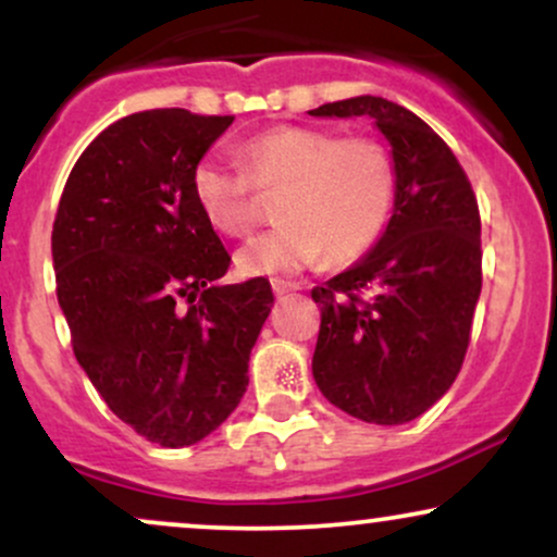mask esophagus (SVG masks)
I'll return each instance as SVG.
<instances>
[{"label": "esophagus", "instance_id": "34e87169", "mask_svg": "<svg viewBox=\"0 0 557 557\" xmlns=\"http://www.w3.org/2000/svg\"><path fill=\"white\" fill-rule=\"evenodd\" d=\"M298 283H287V280H272V293L274 296H285V293L298 290Z\"/></svg>", "mask_w": 557, "mask_h": 557}]
</instances>
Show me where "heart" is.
<instances>
[{"instance_id": "1", "label": "heart", "mask_w": 557, "mask_h": 557, "mask_svg": "<svg viewBox=\"0 0 557 557\" xmlns=\"http://www.w3.org/2000/svg\"><path fill=\"white\" fill-rule=\"evenodd\" d=\"M240 166L201 157L190 196L216 233L243 238L261 220L259 196H277L283 222L238 253L243 274H290L317 261H359L385 233L395 203V168L369 136L330 127L274 125L238 146Z\"/></svg>"}]
</instances>
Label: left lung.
Masks as SVG:
<instances>
[{"label":"left lung","mask_w":557,"mask_h":557,"mask_svg":"<svg viewBox=\"0 0 557 557\" xmlns=\"http://www.w3.org/2000/svg\"><path fill=\"white\" fill-rule=\"evenodd\" d=\"M369 114L393 146L395 209L369 257L317 285L322 311L311 372L332 406L369 424H403L461 372L482 293V220L450 146L382 96L311 110Z\"/></svg>","instance_id":"1"}]
</instances>
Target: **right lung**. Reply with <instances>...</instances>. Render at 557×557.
I'll return each instance as SVG.
<instances>
[{
    "mask_svg": "<svg viewBox=\"0 0 557 557\" xmlns=\"http://www.w3.org/2000/svg\"><path fill=\"white\" fill-rule=\"evenodd\" d=\"M233 117L127 114L70 172L52 230L73 354L117 419L162 447L235 411L270 317V280L222 285L230 253L198 212L190 170Z\"/></svg>",
    "mask_w": 557,
    "mask_h": 557,
    "instance_id": "obj_1",
    "label": "right lung"
}]
</instances>
